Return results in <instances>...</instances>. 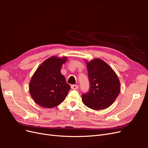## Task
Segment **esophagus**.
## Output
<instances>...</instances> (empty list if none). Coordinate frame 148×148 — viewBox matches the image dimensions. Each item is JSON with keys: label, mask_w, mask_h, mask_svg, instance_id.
Here are the masks:
<instances>
[{"label": "esophagus", "mask_w": 148, "mask_h": 148, "mask_svg": "<svg viewBox=\"0 0 148 148\" xmlns=\"http://www.w3.org/2000/svg\"><path fill=\"white\" fill-rule=\"evenodd\" d=\"M71 88L72 89H74V90H77V89H78V86L76 84H73L71 86Z\"/></svg>", "instance_id": "1"}]
</instances>
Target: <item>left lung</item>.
<instances>
[{
    "label": "left lung",
    "instance_id": "left-lung-1",
    "mask_svg": "<svg viewBox=\"0 0 148 148\" xmlns=\"http://www.w3.org/2000/svg\"><path fill=\"white\" fill-rule=\"evenodd\" d=\"M89 89L82 96L84 104L94 110L108 108L120 91L117 75L111 67L100 59L86 62Z\"/></svg>",
    "mask_w": 148,
    "mask_h": 148
}]
</instances>
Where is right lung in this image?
<instances>
[{"instance_id":"add662e5","label":"right lung","mask_w":148,"mask_h":148,"mask_svg":"<svg viewBox=\"0 0 148 148\" xmlns=\"http://www.w3.org/2000/svg\"><path fill=\"white\" fill-rule=\"evenodd\" d=\"M66 57H51L41 64L33 74L29 84L31 96L39 106L52 108L63 102L70 89L60 73Z\"/></svg>"}]
</instances>
